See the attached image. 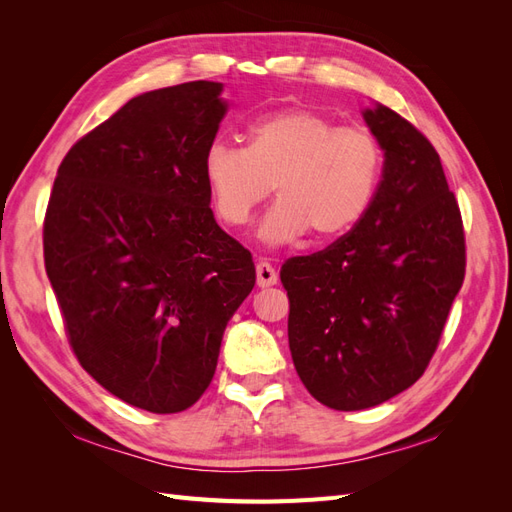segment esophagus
Here are the masks:
<instances>
[{
	"label": "esophagus",
	"mask_w": 512,
	"mask_h": 512,
	"mask_svg": "<svg viewBox=\"0 0 512 512\" xmlns=\"http://www.w3.org/2000/svg\"><path fill=\"white\" fill-rule=\"evenodd\" d=\"M256 284L260 288H269V286L277 284V271L265 260L258 262V267H256Z\"/></svg>",
	"instance_id": "1"
}]
</instances>
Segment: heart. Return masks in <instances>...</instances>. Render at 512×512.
<instances>
[{"label": "heart", "mask_w": 512, "mask_h": 512, "mask_svg": "<svg viewBox=\"0 0 512 512\" xmlns=\"http://www.w3.org/2000/svg\"><path fill=\"white\" fill-rule=\"evenodd\" d=\"M203 175L220 220L250 222L275 183L280 200L265 215L258 237L267 245L346 235L359 224L382 175V147L365 128H348L309 108H288L258 119L247 147L213 141Z\"/></svg>", "instance_id": "heart-1"}]
</instances>
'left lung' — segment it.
Wrapping results in <instances>:
<instances>
[{"instance_id": "obj_1", "label": "left lung", "mask_w": 512, "mask_h": 512, "mask_svg": "<svg viewBox=\"0 0 512 512\" xmlns=\"http://www.w3.org/2000/svg\"><path fill=\"white\" fill-rule=\"evenodd\" d=\"M363 119L384 151L365 218L327 250L288 258V344L305 389L365 410L425 374L466 275V237L438 151L389 106Z\"/></svg>"}]
</instances>
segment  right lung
<instances>
[{
    "mask_svg": "<svg viewBox=\"0 0 512 512\" xmlns=\"http://www.w3.org/2000/svg\"><path fill=\"white\" fill-rule=\"evenodd\" d=\"M226 108L213 81L132 98L72 145L46 207L44 267L76 359L147 412L196 404L256 284L203 175Z\"/></svg>",
    "mask_w": 512,
    "mask_h": 512,
    "instance_id": "obj_1",
    "label": "right lung"
}]
</instances>
